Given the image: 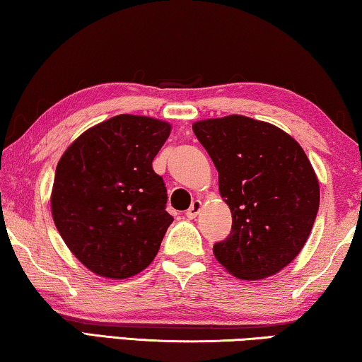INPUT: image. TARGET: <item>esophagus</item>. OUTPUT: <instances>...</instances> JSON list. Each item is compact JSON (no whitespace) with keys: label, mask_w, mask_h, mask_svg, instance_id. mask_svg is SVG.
<instances>
[{"label":"esophagus","mask_w":362,"mask_h":362,"mask_svg":"<svg viewBox=\"0 0 362 362\" xmlns=\"http://www.w3.org/2000/svg\"><path fill=\"white\" fill-rule=\"evenodd\" d=\"M201 207H202V202L201 201H194L191 204V207L186 211V217L187 218H196L199 211H201Z\"/></svg>","instance_id":"34e87169"}]
</instances>
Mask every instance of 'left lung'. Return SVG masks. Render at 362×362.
Returning <instances> with one entry per match:
<instances>
[{
  "label": "left lung",
  "mask_w": 362,
  "mask_h": 362,
  "mask_svg": "<svg viewBox=\"0 0 362 362\" xmlns=\"http://www.w3.org/2000/svg\"><path fill=\"white\" fill-rule=\"evenodd\" d=\"M192 130L232 211V230L214 256L238 279L276 274L303 248L320 204L305 151L284 130L245 116L199 120Z\"/></svg>",
  "instance_id": "8db88e82"
}]
</instances>
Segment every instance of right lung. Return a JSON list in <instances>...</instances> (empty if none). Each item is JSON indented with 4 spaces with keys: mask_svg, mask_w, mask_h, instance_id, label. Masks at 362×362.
<instances>
[{
    "mask_svg": "<svg viewBox=\"0 0 362 362\" xmlns=\"http://www.w3.org/2000/svg\"><path fill=\"white\" fill-rule=\"evenodd\" d=\"M170 130L163 120L120 114L81 134L57 165L50 199L55 227L99 276H135L158 253L173 217L151 161Z\"/></svg>",
    "mask_w": 362,
    "mask_h": 362,
    "instance_id": "1",
    "label": "right lung"
}]
</instances>
